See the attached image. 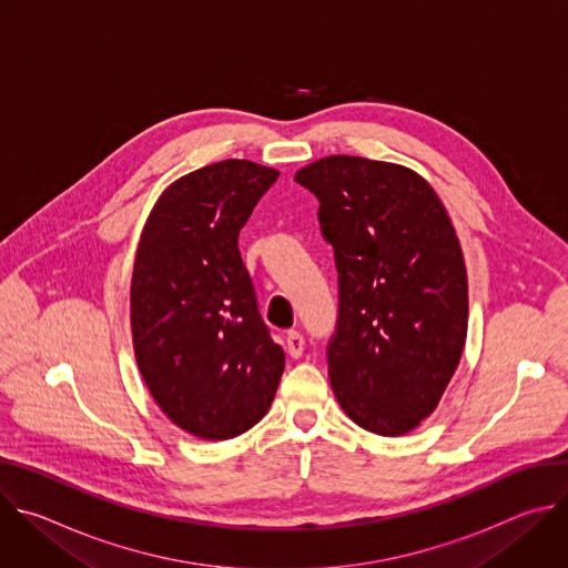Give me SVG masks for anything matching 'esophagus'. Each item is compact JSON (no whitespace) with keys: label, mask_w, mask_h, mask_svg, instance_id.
I'll use <instances>...</instances> for the list:
<instances>
[{"label":"esophagus","mask_w":568,"mask_h":568,"mask_svg":"<svg viewBox=\"0 0 568 568\" xmlns=\"http://www.w3.org/2000/svg\"><path fill=\"white\" fill-rule=\"evenodd\" d=\"M303 348H305L303 335L296 333V331H290V333L285 335V351H287V355L294 357V359H298V357L303 355Z\"/></svg>","instance_id":"esophagus-1"}]
</instances>
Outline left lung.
I'll list each match as a JSON object with an SVG mask.
<instances>
[{
	"instance_id": "left-lung-1",
	"label": "left lung",
	"mask_w": 568,
	"mask_h": 568,
	"mask_svg": "<svg viewBox=\"0 0 568 568\" xmlns=\"http://www.w3.org/2000/svg\"><path fill=\"white\" fill-rule=\"evenodd\" d=\"M294 180L318 197L339 272L335 397L366 432L409 434L438 407L467 337V270L447 209L390 161L331 154Z\"/></svg>"
}]
</instances>
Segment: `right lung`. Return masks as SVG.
<instances>
[{"label": "right lung", "mask_w": 568, "mask_h": 568, "mask_svg": "<svg viewBox=\"0 0 568 568\" xmlns=\"http://www.w3.org/2000/svg\"><path fill=\"white\" fill-rule=\"evenodd\" d=\"M276 169L224 159L154 202L134 256L130 323L139 373L180 429L229 440L276 395L285 355L258 314L237 235Z\"/></svg>", "instance_id": "right-lung-1"}]
</instances>
